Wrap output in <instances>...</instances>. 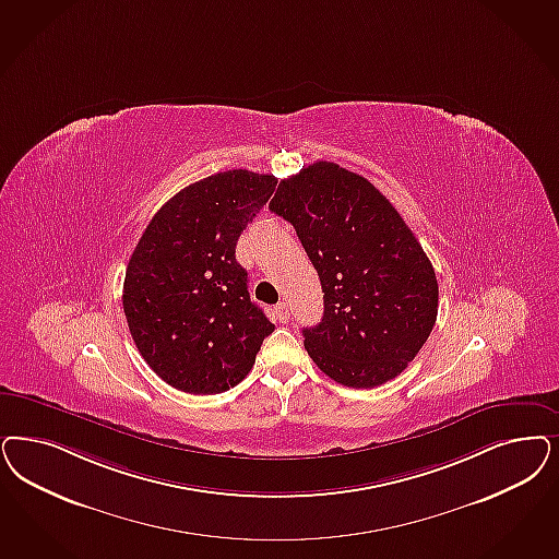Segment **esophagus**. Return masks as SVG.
I'll list each match as a JSON object with an SVG mask.
<instances>
[{"mask_svg": "<svg viewBox=\"0 0 559 559\" xmlns=\"http://www.w3.org/2000/svg\"><path fill=\"white\" fill-rule=\"evenodd\" d=\"M274 313H276V320H278V322H283V324H287V322H289V306H287L285 301H283V304H278V306L274 308Z\"/></svg>", "mask_w": 559, "mask_h": 559, "instance_id": "1", "label": "esophagus"}]
</instances>
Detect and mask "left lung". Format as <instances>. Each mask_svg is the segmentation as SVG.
<instances>
[{"mask_svg": "<svg viewBox=\"0 0 559 559\" xmlns=\"http://www.w3.org/2000/svg\"><path fill=\"white\" fill-rule=\"evenodd\" d=\"M318 270L324 316L304 345L328 378L376 388L417 357L438 318V281L403 216L366 177L318 160L270 202Z\"/></svg>", "mask_w": 559, "mask_h": 559, "instance_id": "left-lung-1", "label": "left lung"}]
</instances>
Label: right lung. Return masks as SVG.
<instances>
[{
    "mask_svg": "<svg viewBox=\"0 0 559 559\" xmlns=\"http://www.w3.org/2000/svg\"><path fill=\"white\" fill-rule=\"evenodd\" d=\"M274 188V175L246 169L204 177L165 202L135 246L126 320L144 361L177 390L218 394L239 384L274 330L235 260L239 235Z\"/></svg>",
    "mask_w": 559,
    "mask_h": 559,
    "instance_id": "obj_1",
    "label": "right lung"
}]
</instances>
